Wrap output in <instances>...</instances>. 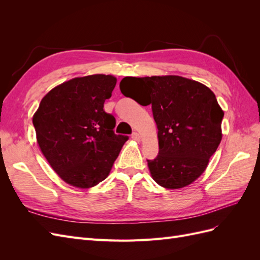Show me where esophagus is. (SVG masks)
I'll return each mask as SVG.
<instances>
[{"instance_id": "1", "label": "esophagus", "mask_w": 260, "mask_h": 260, "mask_svg": "<svg viewBox=\"0 0 260 260\" xmlns=\"http://www.w3.org/2000/svg\"><path fill=\"white\" fill-rule=\"evenodd\" d=\"M131 138H132L133 140H136V141H140V140H141V136L139 135L138 132H133V133H132V136H131Z\"/></svg>"}]
</instances>
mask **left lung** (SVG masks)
Here are the masks:
<instances>
[{"label": "left lung", "mask_w": 260, "mask_h": 260, "mask_svg": "<svg viewBox=\"0 0 260 260\" xmlns=\"http://www.w3.org/2000/svg\"><path fill=\"white\" fill-rule=\"evenodd\" d=\"M119 86L124 96L152 104L159 151L147 165L155 182L171 190L191 184L222 138L223 111L214 92L180 76L124 77Z\"/></svg>", "instance_id": "1"}]
</instances>
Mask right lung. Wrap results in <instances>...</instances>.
Returning a JSON list of instances; mask_svg holds the SVG:
<instances>
[{
	"instance_id": "obj_1",
	"label": "right lung",
	"mask_w": 260,
	"mask_h": 260,
	"mask_svg": "<svg viewBox=\"0 0 260 260\" xmlns=\"http://www.w3.org/2000/svg\"><path fill=\"white\" fill-rule=\"evenodd\" d=\"M116 82L111 75L74 78L46 94L34 115L42 154L70 185L88 188L105 180L129 139L115 135V117L103 108Z\"/></svg>"
}]
</instances>
